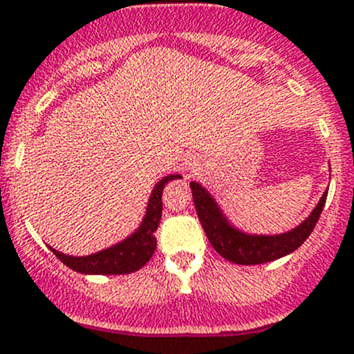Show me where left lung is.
I'll return each mask as SVG.
<instances>
[{"mask_svg":"<svg viewBox=\"0 0 354 354\" xmlns=\"http://www.w3.org/2000/svg\"><path fill=\"white\" fill-rule=\"evenodd\" d=\"M190 188L192 194H194V203L198 219L210 245L221 257L233 263H240V266L272 262V260L295 252L312 234L327 200V194H324L313 212L295 230L283 234H276V236H262V234L257 236V234H246L234 230L205 188H202L195 181H192Z\"/></svg>","mask_w":354,"mask_h":354,"instance_id":"left-lung-1","label":"left lung"}]
</instances>
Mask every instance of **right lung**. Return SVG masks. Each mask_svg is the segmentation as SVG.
I'll use <instances>...</instances> for the list:
<instances>
[{"mask_svg":"<svg viewBox=\"0 0 354 354\" xmlns=\"http://www.w3.org/2000/svg\"><path fill=\"white\" fill-rule=\"evenodd\" d=\"M176 178L181 176L180 174H171V176L162 178L156 185L151 200H149L144 223L130 238H127L121 243L87 257H70L62 252H56L55 248H51V252L66 267L82 274H104L106 276V274H130L142 269L156 252V230L159 226L160 216H162L160 198H162L164 185L171 180H176Z\"/></svg>","mask_w":354,"mask_h":354,"instance_id":"obj_1","label":"right lung"}]
</instances>
